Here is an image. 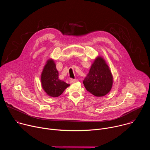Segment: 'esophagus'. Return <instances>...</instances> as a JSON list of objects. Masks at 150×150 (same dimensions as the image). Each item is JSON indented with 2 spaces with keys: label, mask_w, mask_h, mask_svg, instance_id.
<instances>
[{
  "label": "esophagus",
  "mask_w": 150,
  "mask_h": 150,
  "mask_svg": "<svg viewBox=\"0 0 150 150\" xmlns=\"http://www.w3.org/2000/svg\"><path fill=\"white\" fill-rule=\"evenodd\" d=\"M77 81H78L77 79H70V82L71 83H74V82H77Z\"/></svg>",
  "instance_id": "1"
}]
</instances>
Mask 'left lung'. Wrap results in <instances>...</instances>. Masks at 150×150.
I'll return each mask as SVG.
<instances>
[{"instance_id":"left-lung-1","label":"left lung","mask_w":150,"mask_h":150,"mask_svg":"<svg viewBox=\"0 0 150 150\" xmlns=\"http://www.w3.org/2000/svg\"><path fill=\"white\" fill-rule=\"evenodd\" d=\"M83 83L86 90L96 97L104 96L110 92L113 76L103 57L98 56L95 59Z\"/></svg>"}]
</instances>
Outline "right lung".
<instances>
[{
	"label": "right lung",
	"mask_w": 150,
	"mask_h": 150,
	"mask_svg": "<svg viewBox=\"0 0 150 150\" xmlns=\"http://www.w3.org/2000/svg\"><path fill=\"white\" fill-rule=\"evenodd\" d=\"M42 87L47 94L50 97H57L69 86L59 79V72L56 68V64L53 59H49L41 75Z\"/></svg>",
	"instance_id": "right-lung-1"
}]
</instances>
